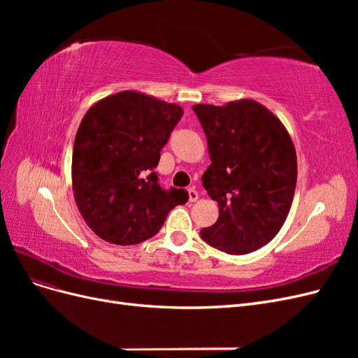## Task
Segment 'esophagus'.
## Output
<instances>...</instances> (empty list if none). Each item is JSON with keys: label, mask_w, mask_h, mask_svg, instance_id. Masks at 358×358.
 <instances>
[{"label": "esophagus", "mask_w": 358, "mask_h": 358, "mask_svg": "<svg viewBox=\"0 0 358 358\" xmlns=\"http://www.w3.org/2000/svg\"><path fill=\"white\" fill-rule=\"evenodd\" d=\"M188 197H189V201L191 203H194V201H197L199 200V192L194 189V188H189L188 189Z\"/></svg>", "instance_id": "obj_1"}]
</instances>
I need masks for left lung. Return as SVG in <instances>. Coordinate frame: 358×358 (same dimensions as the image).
I'll return each mask as SVG.
<instances>
[{
    "instance_id": "8db88e82",
    "label": "left lung",
    "mask_w": 358,
    "mask_h": 358,
    "mask_svg": "<svg viewBox=\"0 0 358 358\" xmlns=\"http://www.w3.org/2000/svg\"><path fill=\"white\" fill-rule=\"evenodd\" d=\"M208 138L210 166L203 187L218 203L206 243L243 255L268 243L284 225L297 183V155L284 124L267 107L243 99L194 104Z\"/></svg>"
}]
</instances>
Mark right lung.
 Here are the masks:
<instances>
[{"instance_id":"right-lung-1","label":"right lung","mask_w":358,"mask_h":358,"mask_svg":"<svg viewBox=\"0 0 358 358\" xmlns=\"http://www.w3.org/2000/svg\"><path fill=\"white\" fill-rule=\"evenodd\" d=\"M182 115L180 106L137 91L106 96L85 113L73 146V192L82 218L103 241L143 242L187 203L185 189H162L152 171Z\"/></svg>"}]
</instances>
